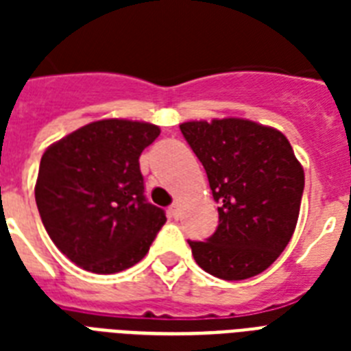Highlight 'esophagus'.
<instances>
[{"instance_id":"esophagus-1","label":"esophagus","mask_w":351,"mask_h":351,"mask_svg":"<svg viewBox=\"0 0 351 351\" xmlns=\"http://www.w3.org/2000/svg\"><path fill=\"white\" fill-rule=\"evenodd\" d=\"M169 217L171 219H178V217H180V209H178V204H171L169 206Z\"/></svg>"}]
</instances>
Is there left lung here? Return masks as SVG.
I'll use <instances>...</instances> for the list:
<instances>
[{
    "label": "left lung",
    "mask_w": 351,
    "mask_h": 351,
    "mask_svg": "<svg viewBox=\"0 0 351 351\" xmlns=\"http://www.w3.org/2000/svg\"><path fill=\"white\" fill-rule=\"evenodd\" d=\"M180 131L219 204L217 231L204 242L187 240L195 261L224 280L255 277L291 240L304 191L302 165L282 132L255 121H186Z\"/></svg>",
    "instance_id": "8db88e82"
}]
</instances>
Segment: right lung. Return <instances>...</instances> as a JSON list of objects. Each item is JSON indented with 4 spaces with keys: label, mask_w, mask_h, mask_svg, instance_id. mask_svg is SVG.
Listing matches in <instances>:
<instances>
[{
    "label": "right lung",
    "mask_w": 351,
    "mask_h": 351,
    "mask_svg": "<svg viewBox=\"0 0 351 351\" xmlns=\"http://www.w3.org/2000/svg\"><path fill=\"white\" fill-rule=\"evenodd\" d=\"M158 134L145 121L100 120L43 153L36 206L52 242L76 266L111 275L147 255L167 219L143 195L138 158Z\"/></svg>",
    "instance_id": "add662e5"
}]
</instances>
